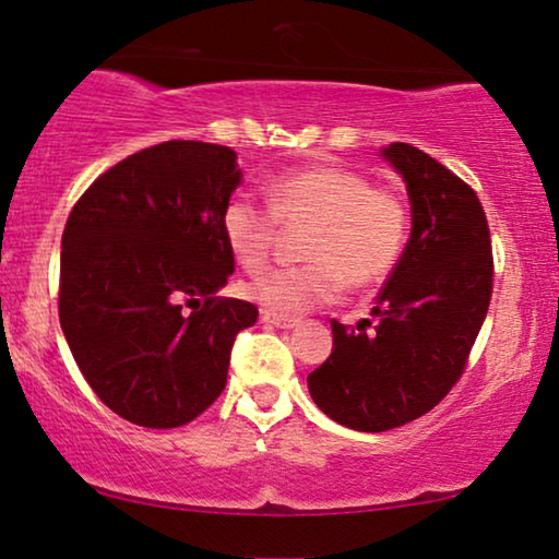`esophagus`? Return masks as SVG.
Instances as JSON below:
<instances>
[{
	"mask_svg": "<svg viewBox=\"0 0 559 559\" xmlns=\"http://www.w3.org/2000/svg\"><path fill=\"white\" fill-rule=\"evenodd\" d=\"M262 320H264V323L274 325V328H295V325H300V318L277 316V312H270V310H264V312H262Z\"/></svg>",
	"mask_w": 559,
	"mask_h": 559,
	"instance_id": "34e87169",
	"label": "esophagus"
}]
</instances>
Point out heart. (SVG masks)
<instances>
[{"instance_id":"1","label":"heart","mask_w":559,"mask_h":559,"mask_svg":"<svg viewBox=\"0 0 559 559\" xmlns=\"http://www.w3.org/2000/svg\"><path fill=\"white\" fill-rule=\"evenodd\" d=\"M282 226L310 224L300 266L257 277L247 295L277 316H300L350 287H371L400 264L409 239V209L392 188H377L343 165H312L277 175L266 205L236 193L221 211V234L243 270L270 264Z\"/></svg>"}]
</instances>
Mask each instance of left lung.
<instances>
[{"label": "left lung", "mask_w": 559, "mask_h": 559, "mask_svg": "<svg viewBox=\"0 0 559 559\" xmlns=\"http://www.w3.org/2000/svg\"><path fill=\"white\" fill-rule=\"evenodd\" d=\"M381 155L407 182L409 241L377 297L373 325L333 320L331 356L308 377L312 402L361 432L407 425L445 400L493 289L491 234L476 190L412 144L394 142Z\"/></svg>", "instance_id": "8db88e82"}]
</instances>
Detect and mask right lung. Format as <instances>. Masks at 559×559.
Here are the masks:
<instances>
[{
  "label": "right lung",
  "mask_w": 559,
  "mask_h": 559,
  "mask_svg": "<svg viewBox=\"0 0 559 559\" xmlns=\"http://www.w3.org/2000/svg\"><path fill=\"white\" fill-rule=\"evenodd\" d=\"M236 152L170 140L91 182L66 221L58 316L88 386L142 427H180L218 400L257 305L218 297L234 272L221 211Z\"/></svg>",
  "instance_id": "1"
}]
</instances>
